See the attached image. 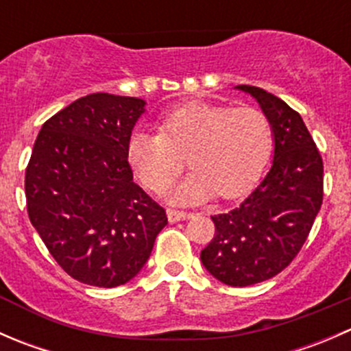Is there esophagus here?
Masks as SVG:
<instances>
[{
    "label": "esophagus",
    "instance_id": "obj_1",
    "mask_svg": "<svg viewBox=\"0 0 351 351\" xmlns=\"http://www.w3.org/2000/svg\"><path fill=\"white\" fill-rule=\"evenodd\" d=\"M190 217L189 212H183V210H175V208H168V219L169 222H178L183 221V219Z\"/></svg>",
    "mask_w": 351,
    "mask_h": 351
}]
</instances>
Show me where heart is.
Here are the masks:
<instances>
[{
	"label": "heart",
	"mask_w": 351,
	"mask_h": 351,
	"mask_svg": "<svg viewBox=\"0 0 351 351\" xmlns=\"http://www.w3.org/2000/svg\"><path fill=\"white\" fill-rule=\"evenodd\" d=\"M159 132L134 130L127 161L151 192H162L183 171L189 154L195 171L173 193L195 204L219 193L241 197L256 183L271 153V125L260 108L186 104L166 113Z\"/></svg>",
	"instance_id": "heart-1"
}]
</instances>
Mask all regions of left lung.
<instances>
[{"label": "left lung", "mask_w": 351, "mask_h": 351, "mask_svg": "<svg viewBox=\"0 0 351 351\" xmlns=\"http://www.w3.org/2000/svg\"><path fill=\"white\" fill-rule=\"evenodd\" d=\"M274 129V165L241 205L212 215L215 234L202 250L204 267L222 284L247 287L292 263L323 204V158L299 112L250 84Z\"/></svg>", "instance_id": "left-lung-1"}]
</instances>
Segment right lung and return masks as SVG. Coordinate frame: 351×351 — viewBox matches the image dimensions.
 Returning a JSON list of instances; mask_svg holds the SVG:
<instances>
[{"instance_id": "add662e5", "label": "right lung", "mask_w": 351, "mask_h": 351, "mask_svg": "<svg viewBox=\"0 0 351 351\" xmlns=\"http://www.w3.org/2000/svg\"><path fill=\"white\" fill-rule=\"evenodd\" d=\"M143 112L141 98L91 93L52 115L35 139L25 169L28 217L59 267L81 284H127L168 224L127 161Z\"/></svg>"}]
</instances>
